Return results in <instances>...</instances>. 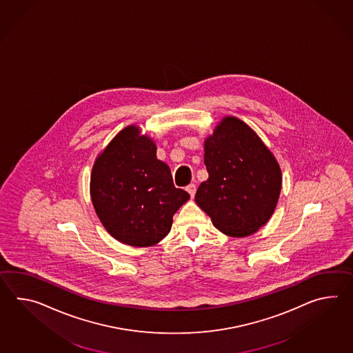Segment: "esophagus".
<instances>
[{"label": "esophagus", "mask_w": 353, "mask_h": 353, "mask_svg": "<svg viewBox=\"0 0 353 353\" xmlns=\"http://www.w3.org/2000/svg\"><path fill=\"white\" fill-rule=\"evenodd\" d=\"M186 191H188V194H190V196H191V197H194V196H195L196 194L195 183H190L188 188H186Z\"/></svg>", "instance_id": "esophagus-1"}]
</instances>
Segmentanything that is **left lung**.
Returning <instances> with one entry per match:
<instances>
[{
  "instance_id": "1",
  "label": "left lung",
  "mask_w": 353,
  "mask_h": 353,
  "mask_svg": "<svg viewBox=\"0 0 353 353\" xmlns=\"http://www.w3.org/2000/svg\"><path fill=\"white\" fill-rule=\"evenodd\" d=\"M209 179L195 195L212 224L230 236H247L271 218L281 191V170L259 135L239 119H223L205 141Z\"/></svg>"
}]
</instances>
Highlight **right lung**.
<instances>
[{
    "label": "right lung",
    "instance_id": "right-lung-1",
    "mask_svg": "<svg viewBox=\"0 0 353 353\" xmlns=\"http://www.w3.org/2000/svg\"><path fill=\"white\" fill-rule=\"evenodd\" d=\"M156 144L128 126L94 162L91 199L97 216L121 243L147 247L162 241L172 216L190 199L173 185L170 167L157 159Z\"/></svg>",
    "mask_w": 353,
    "mask_h": 353
}]
</instances>
